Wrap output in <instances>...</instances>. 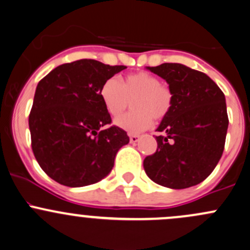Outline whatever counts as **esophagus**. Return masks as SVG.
<instances>
[{"instance_id": "obj_1", "label": "esophagus", "mask_w": 250, "mask_h": 250, "mask_svg": "<svg viewBox=\"0 0 250 250\" xmlns=\"http://www.w3.org/2000/svg\"><path fill=\"white\" fill-rule=\"evenodd\" d=\"M130 142L131 143H136L140 141V135H133V133H130Z\"/></svg>"}]
</instances>
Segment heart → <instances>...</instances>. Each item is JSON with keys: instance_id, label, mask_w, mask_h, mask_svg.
I'll return each instance as SVG.
<instances>
[{"instance_id": "b5f03b06", "label": "heart", "mask_w": 250, "mask_h": 250, "mask_svg": "<svg viewBox=\"0 0 250 250\" xmlns=\"http://www.w3.org/2000/svg\"><path fill=\"white\" fill-rule=\"evenodd\" d=\"M100 97L112 118L120 117L132 100V112L115 122L128 132H140L149 127L153 119H164L173 104L171 87L149 72L127 74L122 84L115 78L107 79L100 89Z\"/></svg>"}]
</instances>
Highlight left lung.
Segmentation results:
<instances>
[{"label":"left lung","mask_w":250,"mask_h":250,"mask_svg":"<svg viewBox=\"0 0 250 250\" xmlns=\"http://www.w3.org/2000/svg\"><path fill=\"white\" fill-rule=\"evenodd\" d=\"M146 68L167 82L173 104L156 128L163 135L156 136L155 153L144 159V171L163 187H194L223 155L229 126L224 92L207 74L182 63Z\"/></svg>","instance_id":"left-lung-1"}]
</instances>
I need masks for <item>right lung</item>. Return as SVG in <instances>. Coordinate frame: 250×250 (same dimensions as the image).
Segmentation results:
<instances>
[{"label": "right lung", "instance_id": "right-lung-1", "mask_svg": "<svg viewBox=\"0 0 250 250\" xmlns=\"http://www.w3.org/2000/svg\"><path fill=\"white\" fill-rule=\"evenodd\" d=\"M126 66L82 59L58 66L38 83L29 117L32 151L60 184L85 187L108 176L127 133L112 123L100 97L107 79Z\"/></svg>", "mask_w": 250, "mask_h": 250}]
</instances>
